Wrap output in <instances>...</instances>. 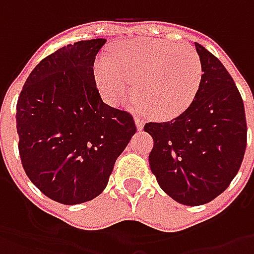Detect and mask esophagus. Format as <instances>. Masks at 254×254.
I'll use <instances>...</instances> for the list:
<instances>
[{"instance_id":"34e87169","label":"esophagus","mask_w":254,"mask_h":254,"mask_svg":"<svg viewBox=\"0 0 254 254\" xmlns=\"http://www.w3.org/2000/svg\"><path fill=\"white\" fill-rule=\"evenodd\" d=\"M134 122H135L137 130H142V128H144V122H142L140 116H134Z\"/></svg>"}]
</instances>
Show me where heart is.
I'll use <instances>...</instances> for the list:
<instances>
[{
  "mask_svg": "<svg viewBox=\"0 0 254 254\" xmlns=\"http://www.w3.org/2000/svg\"><path fill=\"white\" fill-rule=\"evenodd\" d=\"M202 62L187 45L137 38L116 44L110 59L99 58L94 79L103 96L119 104L132 96L148 116L170 120L193 103L202 83Z\"/></svg>",
  "mask_w": 254,
  "mask_h": 254,
  "instance_id": "1",
  "label": "heart"
}]
</instances>
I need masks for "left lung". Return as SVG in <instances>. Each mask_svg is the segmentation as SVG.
I'll return each mask as SVG.
<instances>
[{
    "label": "left lung",
    "mask_w": 254,
    "mask_h": 254,
    "mask_svg": "<svg viewBox=\"0 0 254 254\" xmlns=\"http://www.w3.org/2000/svg\"><path fill=\"white\" fill-rule=\"evenodd\" d=\"M203 76L193 103L174 120L147 123L148 161L161 190L182 205L215 199L236 177L246 150L245 106L220 61L195 42Z\"/></svg>",
    "instance_id": "obj_1"
}]
</instances>
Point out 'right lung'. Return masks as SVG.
Segmentation results:
<instances>
[{
    "mask_svg": "<svg viewBox=\"0 0 254 254\" xmlns=\"http://www.w3.org/2000/svg\"><path fill=\"white\" fill-rule=\"evenodd\" d=\"M106 39L79 41L46 56L16 104L19 155L28 178L64 205L94 199L135 134L131 114L103 102L93 64Z\"/></svg>",
    "mask_w": 254,
    "mask_h": 254,
    "instance_id": "right-lung-1",
    "label": "right lung"
}]
</instances>
